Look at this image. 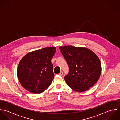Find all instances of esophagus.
I'll list each match as a JSON object with an SVG mask.
<instances>
[{
    "instance_id": "1",
    "label": "esophagus",
    "mask_w": 120,
    "mask_h": 120,
    "mask_svg": "<svg viewBox=\"0 0 120 120\" xmlns=\"http://www.w3.org/2000/svg\"><path fill=\"white\" fill-rule=\"evenodd\" d=\"M63 74V72L62 71H60V73L59 74V75H60V76H62Z\"/></svg>"
}]
</instances>
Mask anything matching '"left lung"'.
I'll use <instances>...</instances> for the list:
<instances>
[{
	"label": "left lung",
	"mask_w": 120,
	"mask_h": 120,
	"mask_svg": "<svg viewBox=\"0 0 120 120\" xmlns=\"http://www.w3.org/2000/svg\"><path fill=\"white\" fill-rule=\"evenodd\" d=\"M59 49L68 65V74L64 78L71 88L83 92L97 83L102 67L99 59L93 52L86 48L72 46Z\"/></svg>",
	"instance_id": "obj_1"
}]
</instances>
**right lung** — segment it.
Returning a JSON list of instances; mask_svg holds the SVG:
<instances>
[{
    "mask_svg": "<svg viewBox=\"0 0 120 120\" xmlns=\"http://www.w3.org/2000/svg\"><path fill=\"white\" fill-rule=\"evenodd\" d=\"M56 49L48 47L31 52L20 60L17 69L21 85L33 93H41L50 86L54 75L52 58Z\"/></svg>",
    "mask_w": 120,
    "mask_h": 120,
    "instance_id": "right-lung-1",
    "label": "right lung"
}]
</instances>
